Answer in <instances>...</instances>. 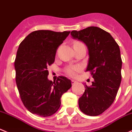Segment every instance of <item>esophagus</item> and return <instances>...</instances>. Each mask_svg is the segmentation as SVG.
<instances>
[{
  "label": "esophagus",
  "mask_w": 132,
  "mask_h": 132,
  "mask_svg": "<svg viewBox=\"0 0 132 132\" xmlns=\"http://www.w3.org/2000/svg\"><path fill=\"white\" fill-rule=\"evenodd\" d=\"M71 83H72V85H75V84H77V81H75V80H71Z\"/></svg>",
  "instance_id": "1"
}]
</instances>
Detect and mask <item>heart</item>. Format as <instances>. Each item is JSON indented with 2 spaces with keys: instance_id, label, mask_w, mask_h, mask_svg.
Returning <instances> with one entry per match:
<instances>
[{
  "instance_id": "heart-1",
  "label": "heart",
  "mask_w": 132,
  "mask_h": 132,
  "mask_svg": "<svg viewBox=\"0 0 132 132\" xmlns=\"http://www.w3.org/2000/svg\"><path fill=\"white\" fill-rule=\"evenodd\" d=\"M81 43H76L75 45L76 44H80ZM81 69V66L80 65H74V66H71V67H69L66 69V72L68 75H69L70 76H72V77H75V76L77 75V73L78 72H80Z\"/></svg>"
}]
</instances>
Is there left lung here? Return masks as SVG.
I'll return each instance as SVG.
<instances>
[{
    "label": "left lung",
    "mask_w": 132,
    "mask_h": 132,
    "mask_svg": "<svg viewBox=\"0 0 132 132\" xmlns=\"http://www.w3.org/2000/svg\"><path fill=\"white\" fill-rule=\"evenodd\" d=\"M73 39L83 41L88 48L89 61L86 71L94 78L91 86L79 98L84 113L97 116L113 102L121 82L122 60L119 46L110 33L96 26H90L71 33Z\"/></svg>",
    "instance_id": "1"
}]
</instances>
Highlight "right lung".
Segmentation results:
<instances>
[{"label":"right lung","instance_id":"1","mask_svg":"<svg viewBox=\"0 0 132 132\" xmlns=\"http://www.w3.org/2000/svg\"><path fill=\"white\" fill-rule=\"evenodd\" d=\"M70 32L34 31L19 45L14 63L15 81L24 106L32 113L53 115L60 108L62 95L72 86L65 76L54 82L47 78V67L54 62L59 46Z\"/></svg>","mask_w":132,"mask_h":132}]
</instances>
